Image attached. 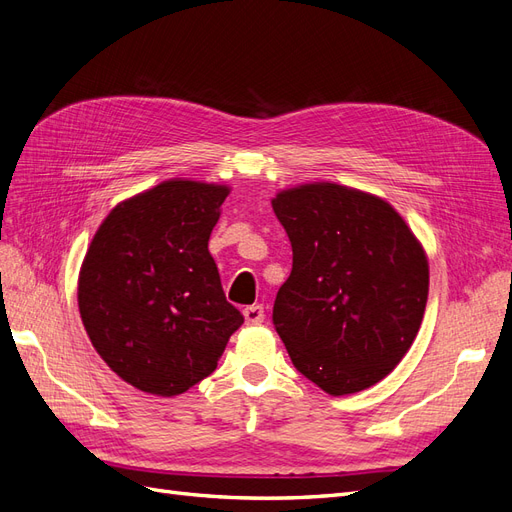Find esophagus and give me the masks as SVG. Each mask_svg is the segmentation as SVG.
Returning a JSON list of instances; mask_svg holds the SVG:
<instances>
[{"label": "esophagus", "mask_w": 512, "mask_h": 512, "mask_svg": "<svg viewBox=\"0 0 512 512\" xmlns=\"http://www.w3.org/2000/svg\"><path fill=\"white\" fill-rule=\"evenodd\" d=\"M243 316H245L247 324H262V322H265V307H262V305L245 307Z\"/></svg>", "instance_id": "34e87169"}]
</instances>
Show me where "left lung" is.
I'll return each mask as SVG.
<instances>
[{
  "label": "left lung",
  "mask_w": 512,
  "mask_h": 512,
  "mask_svg": "<svg viewBox=\"0 0 512 512\" xmlns=\"http://www.w3.org/2000/svg\"><path fill=\"white\" fill-rule=\"evenodd\" d=\"M271 205L292 245L273 305L292 365L331 395L380 382L423 322V247L389 203L337 183L301 185Z\"/></svg>",
  "instance_id": "8db88e82"
}]
</instances>
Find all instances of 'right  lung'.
Masks as SVG:
<instances>
[{
    "label": "right lung",
    "instance_id": "right-lung-1",
    "mask_svg": "<svg viewBox=\"0 0 512 512\" xmlns=\"http://www.w3.org/2000/svg\"><path fill=\"white\" fill-rule=\"evenodd\" d=\"M224 185L164 181L117 205L81 277L85 331L115 374L145 393H185L218 367L243 314L226 301L209 237Z\"/></svg>",
    "mask_w": 512,
    "mask_h": 512
}]
</instances>
